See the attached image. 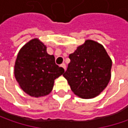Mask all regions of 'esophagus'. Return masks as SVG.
Instances as JSON below:
<instances>
[{"label":"esophagus","mask_w":128,"mask_h":128,"mask_svg":"<svg viewBox=\"0 0 128 128\" xmlns=\"http://www.w3.org/2000/svg\"><path fill=\"white\" fill-rule=\"evenodd\" d=\"M60 67H62L64 70H66V64L65 63H62L60 65Z\"/></svg>","instance_id":"1"}]
</instances>
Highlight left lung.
<instances>
[{
	"label": "left lung",
	"instance_id": "8db88e82",
	"mask_svg": "<svg viewBox=\"0 0 128 128\" xmlns=\"http://www.w3.org/2000/svg\"><path fill=\"white\" fill-rule=\"evenodd\" d=\"M69 58L70 62L63 76L73 93L83 99L100 95L111 78L112 60L103 46L86 40Z\"/></svg>",
	"mask_w": 128,
	"mask_h": 128
}]
</instances>
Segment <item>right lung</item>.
<instances>
[{"instance_id":"obj_1","label":"right lung","mask_w":128,"mask_h":128,"mask_svg":"<svg viewBox=\"0 0 128 128\" xmlns=\"http://www.w3.org/2000/svg\"><path fill=\"white\" fill-rule=\"evenodd\" d=\"M47 47L33 38L20 48L14 66V75L22 90L31 97L48 95L55 80L64 69L56 64L55 57L47 52Z\"/></svg>"}]
</instances>
